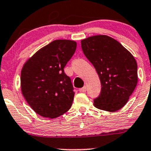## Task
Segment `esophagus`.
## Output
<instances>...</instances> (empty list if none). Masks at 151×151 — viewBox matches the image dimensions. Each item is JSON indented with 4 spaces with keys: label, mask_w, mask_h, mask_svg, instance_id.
Segmentation results:
<instances>
[{
    "label": "esophagus",
    "mask_w": 151,
    "mask_h": 151,
    "mask_svg": "<svg viewBox=\"0 0 151 151\" xmlns=\"http://www.w3.org/2000/svg\"><path fill=\"white\" fill-rule=\"evenodd\" d=\"M79 92H85L86 91H87V87H86L85 86H84V87H82V88L79 89Z\"/></svg>",
    "instance_id": "obj_1"
}]
</instances>
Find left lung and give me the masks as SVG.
Wrapping results in <instances>:
<instances>
[{
    "instance_id": "left-lung-1",
    "label": "left lung",
    "mask_w": 151,
    "mask_h": 151,
    "mask_svg": "<svg viewBox=\"0 0 151 151\" xmlns=\"http://www.w3.org/2000/svg\"><path fill=\"white\" fill-rule=\"evenodd\" d=\"M84 54L100 77L101 92L94 99L100 110L115 112L129 100L137 83V66L133 56L108 36L97 35L81 41Z\"/></svg>"
}]
</instances>
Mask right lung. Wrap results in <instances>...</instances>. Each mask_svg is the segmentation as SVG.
I'll list each match as a JSON object with an SVG mask.
<instances>
[{
  "instance_id": "add662e5",
  "label": "right lung",
  "mask_w": 151,
  "mask_h": 151,
  "mask_svg": "<svg viewBox=\"0 0 151 151\" xmlns=\"http://www.w3.org/2000/svg\"><path fill=\"white\" fill-rule=\"evenodd\" d=\"M76 48L74 41H53L25 63L21 74V91L38 115L55 118L70 109L74 87L64 68Z\"/></svg>"
}]
</instances>
